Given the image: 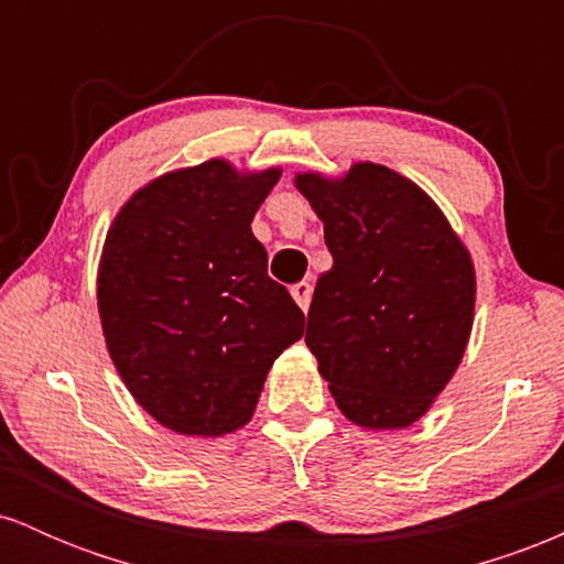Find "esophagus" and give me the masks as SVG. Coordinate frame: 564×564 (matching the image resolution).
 <instances>
[{
  "label": "esophagus",
  "instance_id": "obj_1",
  "mask_svg": "<svg viewBox=\"0 0 564 564\" xmlns=\"http://www.w3.org/2000/svg\"><path fill=\"white\" fill-rule=\"evenodd\" d=\"M291 296H294V302L300 304L302 310H307L310 300H313V283H307V281L294 283V286H291Z\"/></svg>",
  "mask_w": 564,
  "mask_h": 564
}]
</instances>
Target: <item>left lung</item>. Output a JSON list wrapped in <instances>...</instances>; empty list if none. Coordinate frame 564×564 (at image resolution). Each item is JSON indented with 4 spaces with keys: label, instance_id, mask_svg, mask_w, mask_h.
Here are the masks:
<instances>
[{
    "label": "left lung",
    "instance_id": "obj_1",
    "mask_svg": "<svg viewBox=\"0 0 564 564\" xmlns=\"http://www.w3.org/2000/svg\"><path fill=\"white\" fill-rule=\"evenodd\" d=\"M296 187L334 257L304 341L349 422L403 430L462 364L475 313L467 249L435 200L387 166L355 164L341 180L296 174Z\"/></svg>",
    "mask_w": 564,
    "mask_h": 564
}]
</instances>
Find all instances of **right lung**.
Instances as JSON below:
<instances>
[{
  "label": "right lung",
  "mask_w": 564,
  "mask_h": 564,
  "mask_svg": "<svg viewBox=\"0 0 564 564\" xmlns=\"http://www.w3.org/2000/svg\"><path fill=\"white\" fill-rule=\"evenodd\" d=\"M278 177L212 159L153 180L108 230L97 275L108 352L134 400L180 435L249 422L270 366L304 334L251 232Z\"/></svg>",
  "instance_id": "1"
}]
</instances>
